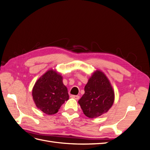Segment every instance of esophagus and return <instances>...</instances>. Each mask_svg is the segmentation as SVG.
Instances as JSON below:
<instances>
[{
  "mask_svg": "<svg viewBox=\"0 0 150 150\" xmlns=\"http://www.w3.org/2000/svg\"><path fill=\"white\" fill-rule=\"evenodd\" d=\"M71 97L72 98H74V99H76V100H78V99H79V96H78V95H71Z\"/></svg>",
  "mask_w": 150,
  "mask_h": 150,
  "instance_id": "esophagus-1",
  "label": "esophagus"
}]
</instances>
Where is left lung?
Returning <instances> with one entry per match:
<instances>
[{
    "label": "left lung",
    "instance_id": "8db88e82",
    "mask_svg": "<svg viewBox=\"0 0 150 150\" xmlns=\"http://www.w3.org/2000/svg\"><path fill=\"white\" fill-rule=\"evenodd\" d=\"M84 91L78 103L84 114L90 118L98 117L107 112L114 103L115 93L110 81L99 70L89 79Z\"/></svg>",
    "mask_w": 150,
    "mask_h": 150
}]
</instances>
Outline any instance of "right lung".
Returning a JSON list of instances; mask_svg holds the SVG:
<instances>
[{"instance_id": "obj_1", "label": "right lung", "mask_w": 150, "mask_h": 150, "mask_svg": "<svg viewBox=\"0 0 150 150\" xmlns=\"http://www.w3.org/2000/svg\"><path fill=\"white\" fill-rule=\"evenodd\" d=\"M32 94L37 108L49 115L56 114L69 99L62 77L52 69L47 71L36 81Z\"/></svg>"}]
</instances>
